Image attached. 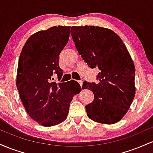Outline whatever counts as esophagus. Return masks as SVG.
I'll list each match as a JSON object with an SVG mask.
<instances>
[{
	"label": "esophagus",
	"mask_w": 153,
	"mask_h": 153,
	"mask_svg": "<svg viewBox=\"0 0 153 153\" xmlns=\"http://www.w3.org/2000/svg\"><path fill=\"white\" fill-rule=\"evenodd\" d=\"M78 82H79V84H80V86L82 87V80H78Z\"/></svg>",
	"instance_id": "esophagus-1"
}]
</instances>
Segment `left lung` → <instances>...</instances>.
<instances>
[{
	"label": "left lung",
	"instance_id": "left-lung-1",
	"mask_svg": "<svg viewBox=\"0 0 153 153\" xmlns=\"http://www.w3.org/2000/svg\"><path fill=\"white\" fill-rule=\"evenodd\" d=\"M71 34L79 54L91 68L100 70L99 82L84 81L82 89L94 94L85 106L94 122L112 124L129 110L135 96L134 65L125 45L114 31L95 26H72Z\"/></svg>",
	"mask_w": 153,
	"mask_h": 153
}]
</instances>
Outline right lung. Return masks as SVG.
I'll return each mask as SVG.
<instances>
[{"label": "right lung", "instance_id": "add662e5", "mask_svg": "<svg viewBox=\"0 0 153 153\" xmlns=\"http://www.w3.org/2000/svg\"><path fill=\"white\" fill-rule=\"evenodd\" d=\"M71 26H52L35 33L23 47L19 59L16 86L23 105L31 118L45 127L65 120L70 103L81 91L75 80L56 83L61 78L59 55L68 43Z\"/></svg>", "mask_w": 153, "mask_h": 153}]
</instances>
